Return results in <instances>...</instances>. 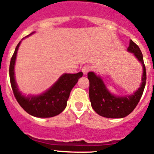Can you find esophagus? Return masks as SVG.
Segmentation results:
<instances>
[{"instance_id": "1", "label": "esophagus", "mask_w": 154, "mask_h": 154, "mask_svg": "<svg viewBox=\"0 0 154 154\" xmlns=\"http://www.w3.org/2000/svg\"><path fill=\"white\" fill-rule=\"evenodd\" d=\"M91 69L92 68H91L90 65H84L83 67L82 68V72H83L84 75H86L91 70Z\"/></svg>"}]
</instances>
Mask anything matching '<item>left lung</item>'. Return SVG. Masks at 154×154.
<instances>
[{
    "label": "left lung",
    "mask_w": 154,
    "mask_h": 154,
    "mask_svg": "<svg viewBox=\"0 0 154 154\" xmlns=\"http://www.w3.org/2000/svg\"><path fill=\"white\" fill-rule=\"evenodd\" d=\"M129 52L134 54L143 65L142 82L138 90L133 95L116 96L110 93L102 79L92 72L88 73L89 80V99L95 112L106 118H123L131 113L140 102L143 92L146 81V68L143 54L139 46L132 40L127 48Z\"/></svg>",
    "instance_id": "left-lung-1"
}]
</instances>
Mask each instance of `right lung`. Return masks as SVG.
<instances>
[{"instance_id":"right-lung-1","label":"right lung","mask_w":154,"mask_h":154,"mask_svg":"<svg viewBox=\"0 0 154 154\" xmlns=\"http://www.w3.org/2000/svg\"><path fill=\"white\" fill-rule=\"evenodd\" d=\"M20 44L21 42L16 46L9 67L11 85L17 103L28 114L35 117L48 118L60 114L67 106L71 91L83 73L82 72L75 74L65 73L44 93L39 96H24L18 90L14 79V64Z\"/></svg>"}]
</instances>
